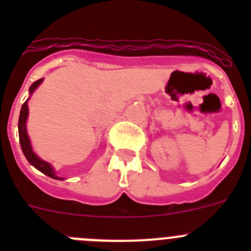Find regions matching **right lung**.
Here are the masks:
<instances>
[{
  "mask_svg": "<svg viewBox=\"0 0 251 251\" xmlns=\"http://www.w3.org/2000/svg\"><path fill=\"white\" fill-rule=\"evenodd\" d=\"M43 79H39L35 83H32V85L30 86V94L34 93V90L36 89L37 86L41 84ZM28 100V99H27ZM27 100L25 103L22 104L21 106V112H20V118H19V137H20V145H21V150L25 154L26 159L30 162L31 165L34 166L35 168H37L39 171H41L43 174H45L46 176L51 177V178L55 179H61L60 177H57L54 172V168L51 167L50 163L48 162L43 161V159H40L39 157L36 156L31 148V143L30 139H28L27 132H26V119H27V114H28V108H27Z\"/></svg>",
  "mask_w": 251,
  "mask_h": 251,
  "instance_id": "add662e5",
  "label": "right lung"
}]
</instances>
